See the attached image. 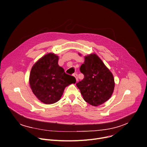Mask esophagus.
Here are the masks:
<instances>
[{"label": "esophagus", "instance_id": "34e87169", "mask_svg": "<svg viewBox=\"0 0 147 147\" xmlns=\"http://www.w3.org/2000/svg\"><path fill=\"white\" fill-rule=\"evenodd\" d=\"M73 76L76 78V81L77 82V81H78V76H77V74H73Z\"/></svg>", "mask_w": 147, "mask_h": 147}]
</instances>
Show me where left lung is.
Returning a JSON list of instances; mask_svg holds the SVG:
<instances>
[{
  "label": "left lung",
  "instance_id": "obj_1",
  "mask_svg": "<svg viewBox=\"0 0 147 147\" xmlns=\"http://www.w3.org/2000/svg\"><path fill=\"white\" fill-rule=\"evenodd\" d=\"M80 56L81 54L78 53ZM80 71L84 78L76 84L84 100L89 104L97 107L112 96L115 89L113 74L96 54L85 56Z\"/></svg>",
  "mask_w": 147,
  "mask_h": 147
}]
</instances>
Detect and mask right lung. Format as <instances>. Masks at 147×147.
<instances>
[{"mask_svg":"<svg viewBox=\"0 0 147 147\" xmlns=\"http://www.w3.org/2000/svg\"><path fill=\"white\" fill-rule=\"evenodd\" d=\"M59 57L53 53L39 59L32 66L29 84L34 94L40 102L52 104L58 101L65 88L75 84L76 78L66 74L58 65Z\"/></svg>","mask_w":147,"mask_h":147,"instance_id":"obj_1","label":"right lung"}]
</instances>
